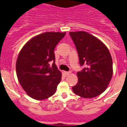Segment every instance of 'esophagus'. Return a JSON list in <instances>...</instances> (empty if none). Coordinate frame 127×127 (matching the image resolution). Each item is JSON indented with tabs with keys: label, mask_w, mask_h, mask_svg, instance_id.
I'll return each instance as SVG.
<instances>
[{
	"label": "esophagus",
	"mask_w": 127,
	"mask_h": 127,
	"mask_svg": "<svg viewBox=\"0 0 127 127\" xmlns=\"http://www.w3.org/2000/svg\"><path fill=\"white\" fill-rule=\"evenodd\" d=\"M64 74L65 75H69L71 74V72H66V71H64Z\"/></svg>",
	"instance_id": "34e87169"
}]
</instances>
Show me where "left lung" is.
I'll list each match as a JSON object with an SVG mask.
<instances>
[{
  "instance_id": "obj_1",
  "label": "left lung",
  "mask_w": 127,
  "mask_h": 127,
  "mask_svg": "<svg viewBox=\"0 0 127 127\" xmlns=\"http://www.w3.org/2000/svg\"><path fill=\"white\" fill-rule=\"evenodd\" d=\"M81 66L86 67L77 73L78 82L74 93L84 98H92L103 93L113 74L112 60L106 45L96 37L85 31L69 32Z\"/></svg>"
}]
</instances>
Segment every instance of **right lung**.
Listing matches in <instances>:
<instances>
[{
  "label": "right lung",
  "instance_id": "add662e5",
  "mask_svg": "<svg viewBox=\"0 0 127 127\" xmlns=\"http://www.w3.org/2000/svg\"><path fill=\"white\" fill-rule=\"evenodd\" d=\"M66 32H47L33 37L20 52L16 63L17 77L28 96L43 100L55 94L61 80L54 50ZM50 61L54 63L52 67Z\"/></svg>",
  "mask_w": 127,
  "mask_h": 127
}]
</instances>
